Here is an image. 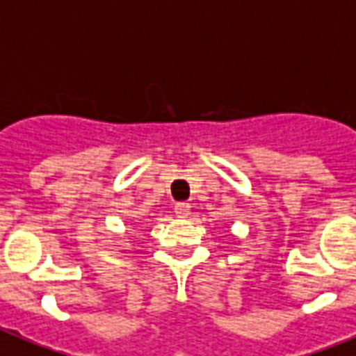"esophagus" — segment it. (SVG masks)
<instances>
[{
  "label": "esophagus",
  "instance_id": "1",
  "mask_svg": "<svg viewBox=\"0 0 356 356\" xmlns=\"http://www.w3.org/2000/svg\"><path fill=\"white\" fill-rule=\"evenodd\" d=\"M189 212H191V207L188 203H178L175 207V214L178 218H188Z\"/></svg>",
  "mask_w": 356,
  "mask_h": 356
}]
</instances>
